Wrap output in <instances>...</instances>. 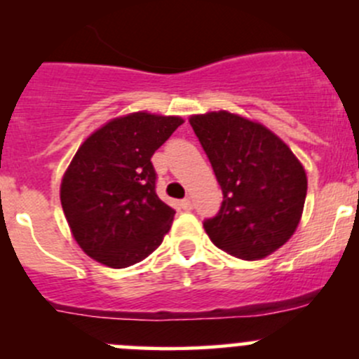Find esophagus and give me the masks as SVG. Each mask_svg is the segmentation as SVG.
<instances>
[{
	"mask_svg": "<svg viewBox=\"0 0 359 359\" xmlns=\"http://www.w3.org/2000/svg\"><path fill=\"white\" fill-rule=\"evenodd\" d=\"M180 205H182L184 210H191V208H193V201H191V198H186V200H182V203H180Z\"/></svg>",
	"mask_w": 359,
	"mask_h": 359,
	"instance_id": "34e87169",
	"label": "esophagus"
}]
</instances>
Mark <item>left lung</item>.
Returning a JSON list of instances; mask_svg holds the SVG:
<instances>
[{"label": "left lung", "mask_w": 359, "mask_h": 359, "mask_svg": "<svg viewBox=\"0 0 359 359\" xmlns=\"http://www.w3.org/2000/svg\"><path fill=\"white\" fill-rule=\"evenodd\" d=\"M222 189L219 213L203 222L229 255L264 259L295 233L307 193L306 170L260 123L227 111L189 119Z\"/></svg>", "instance_id": "obj_1"}]
</instances>
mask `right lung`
Instances as JSON below:
<instances>
[{
    "label": "right lung",
    "instance_id": "add662e5",
    "mask_svg": "<svg viewBox=\"0 0 359 359\" xmlns=\"http://www.w3.org/2000/svg\"><path fill=\"white\" fill-rule=\"evenodd\" d=\"M182 123L179 116L133 112L81 144L64 173L60 203L86 255L123 269L161 245L175 210L158 198L151 158Z\"/></svg>",
    "mask_w": 359,
    "mask_h": 359
}]
</instances>
